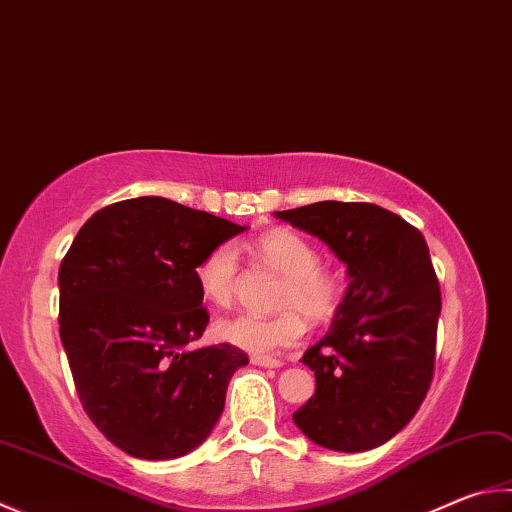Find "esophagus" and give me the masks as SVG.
I'll use <instances>...</instances> for the list:
<instances>
[{
    "label": "esophagus",
    "instance_id": "esophagus-1",
    "mask_svg": "<svg viewBox=\"0 0 512 512\" xmlns=\"http://www.w3.org/2000/svg\"><path fill=\"white\" fill-rule=\"evenodd\" d=\"M250 362H253V365H257V367H264V369L282 367V360H277L273 356H259V353H253V356H250Z\"/></svg>",
    "mask_w": 512,
    "mask_h": 512
}]
</instances>
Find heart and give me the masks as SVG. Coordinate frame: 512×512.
Segmentation results:
<instances>
[{
  "mask_svg": "<svg viewBox=\"0 0 512 512\" xmlns=\"http://www.w3.org/2000/svg\"><path fill=\"white\" fill-rule=\"evenodd\" d=\"M264 262L284 275L280 306L284 311L271 318L237 313L217 322V336L232 347L253 353H268L291 347L306 333V316L313 322L329 320L345 297V280L320 266V255L309 239L291 230H273L257 241ZM239 259L232 244H219L201 259L194 280L206 302L228 306L235 295Z\"/></svg>",
  "mask_w": 512,
  "mask_h": 512,
  "instance_id": "b5f03b06",
  "label": "heart"
}]
</instances>
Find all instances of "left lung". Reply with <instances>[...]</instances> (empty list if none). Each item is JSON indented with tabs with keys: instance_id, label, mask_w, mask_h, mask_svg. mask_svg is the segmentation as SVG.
<instances>
[{
	"instance_id": "left-lung-1",
	"label": "left lung",
	"mask_w": 512,
	"mask_h": 512,
	"mask_svg": "<svg viewBox=\"0 0 512 512\" xmlns=\"http://www.w3.org/2000/svg\"><path fill=\"white\" fill-rule=\"evenodd\" d=\"M275 217L324 241L351 280L327 336L302 356L315 394L293 421L327 450H374L412 421L432 383L441 288L430 250L374 203L320 201Z\"/></svg>"
}]
</instances>
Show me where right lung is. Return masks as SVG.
I'll return each mask as SVG.
<instances>
[{"mask_svg": "<svg viewBox=\"0 0 512 512\" xmlns=\"http://www.w3.org/2000/svg\"><path fill=\"white\" fill-rule=\"evenodd\" d=\"M237 226L163 197L98 210L58 273L60 338L80 403L136 459L183 457L208 439L241 349H188L210 320L194 271Z\"/></svg>", "mask_w": 512, "mask_h": 512, "instance_id": "1", "label": "right lung"}]
</instances>
